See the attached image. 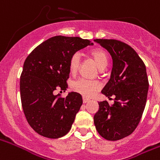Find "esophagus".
<instances>
[{
    "mask_svg": "<svg viewBox=\"0 0 160 160\" xmlns=\"http://www.w3.org/2000/svg\"><path fill=\"white\" fill-rule=\"evenodd\" d=\"M90 102V99H88V98H85V97H83V102L84 103H87V102Z\"/></svg>",
    "mask_w": 160,
    "mask_h": 160,
    "instance_id": "esophagus-1",
    "label": "esophagus"
}]
</instances>
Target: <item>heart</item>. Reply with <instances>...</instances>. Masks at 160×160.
<instances>
[{"instance_id": "1", "label": "heart", "mask_w": 160, "mask_h": 160, "mask_svg": "<svg viewBox=\"0 0 160 160\" xmlns=\"http://www.w3.org/2000/svg\"><path fill=\"white\" fill-rule=\"evenodd\" d=\"M92 58L102 69L107 66L108 62V55L106 51L103 49H95L91 53ZM80 64V54L79 53H74L69 59V70L71 73H76L79 69ZM72 88L78 93L81 94L82 96H93L96 91L101 88V84L97 80H86V79H78L72 83Z\"/></svg>"}]
</instances>
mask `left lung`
Wrapping results in <instances>:
<instances>
[{
    "label": "left lung",
    "mask_w": 160,
    "mask_h": 160,
    "mask_svg": "<svg viewBox=\"0 0 160 160\" xmlns=\"http://www.w3.org/2000/svg\"><path fill=\"white\" fill-rule=\"evenodd\" d=\"M112 58L111 77L102 93L114 104L99 102L94 116L97 132L105 139L117 141L136 129L147 102L148 80L144 63L129 45L115 39H95Z\"/></svg>",
    "instance_id": "8db88e82"
}]
</instances>
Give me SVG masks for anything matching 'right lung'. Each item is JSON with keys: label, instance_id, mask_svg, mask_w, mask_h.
Returning <instances> with one entry per match:
<instances>
[{"label": "right lung", "instance_id": "add662e5", "mask_svg": "<svg viewBox=\"0 0 160 160\" xmlns=\"http://www.w3.org/2000/svg\"><path fill=\"white\" fill-rule=\"evenodd\" d=\"M89 45L93 42L79 37H53L34 48L24 62L20 78L23 112L32 128L43 137L58 138L71 128L82 96L71 91L61 98L55 91H66L69 59Z\"/></svg>", "mask_w": 160, "mask_h": 160}]
</instances>
